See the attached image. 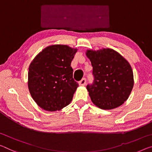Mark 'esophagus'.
<instances>
[{"mask_svg": "<svg viewBox=\"0 0 152 152\" xmlns=\"http://www.w3.org/2000/svg\"><path fill=\"white\" fill-rule=\"evenodd\" d=\"M86 78H83L82 79V80L79 82V85H81V86H84V85H86Z\"/></svg>", "mask_w": 152, "mask_h": 152, "instance_id": "esophagus-1", "label": "esophagus"}]
</instances>
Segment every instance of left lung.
<instances>
[{"mask_svg":"<svg viewBox=\"0 0 152 152\" xmlns=\"http://www.w3.org/2000/svg\"><path fill=\"white\" fill-rule=\"evenodd\" d=\"M86 55L93 66L94 81L86 86L92 102L103 110L114 109L123 104L134 85L131 65L111 49L87 50Z\"/></svg>","mask_w":152,"mask_h":152,"instance_id":"8db88e82","label":"left lung"}]
</instances>
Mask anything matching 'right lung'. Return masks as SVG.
I'll use <instances>...</instances> for the list:
<instances>
[{
    "mask_svg": "<svg viewBox=\"0 0 152 152\" xmlns=\"http://www.w3.org/2000/svg\"><path fill=\"white\" fill-rule=\"evenodd\" d=\"M77 52L67 45L47 47L29 67L28 88L38 105L54 112L72 102L78 84L73 78L71 62Z\"/></svg>",
    "mask_w": 152,
    "mask_h": 152,
    "instance_id": "add662e5",
    "label": "right lung"
}]
</instances>
